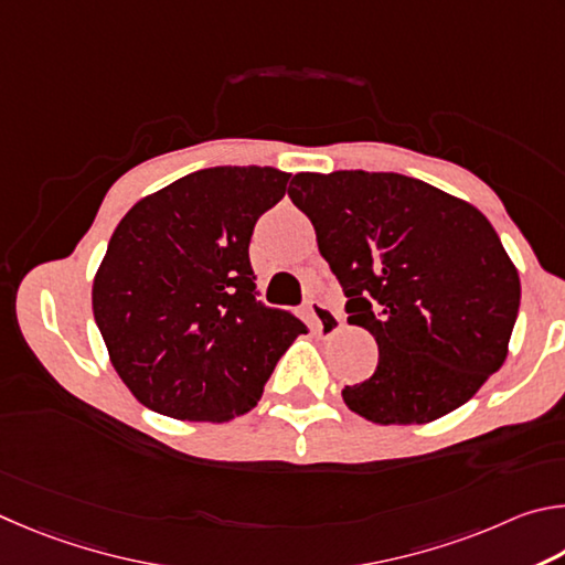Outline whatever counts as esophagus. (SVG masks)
<instances>
[{
	"label": "esophagus",
	"instance_id": "obj_1",
	"mask_svg": "<svg viewBox=\"0 0 565 565\" xmlns=\"http://www.w3.org/2000/svg\"><path fill=\"white\" fill-rule=\"evenodd\" d=\"M308 312H310V320H312V328L318 334H334L342 328V315L330 308V305H322L318 300L308 302Z\"/></svg>",
	"mask_w": 565,
	"mask_h": 565
}]
</instances>
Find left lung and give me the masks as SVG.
Segmentation results:
<instances>
[{"mask_svg": "<svg viewBox=\"0 0 565 565\" xmlns=\"http://www.w3.org/2000/svg\"><path fill=\"white\" fill-rule=\"evenodd\" d=\"M290 198L380 348L342 390L372 424H427L469 402L509 354L519 270L479 207L399 173H298Z\"/></svg>", "mask_w": 565, "mask_h": 565, "instance_id": "1", "label": "left lung"}]
</instances>
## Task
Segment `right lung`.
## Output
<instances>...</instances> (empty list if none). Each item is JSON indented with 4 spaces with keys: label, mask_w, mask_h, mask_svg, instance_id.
Wrapping results in <instances>:
<instances>
[{
    "label": "right lung",
    "mask_w": 565,
    "mask_h": 565,
    "mask_svg": "<svg viewBox=\"0 0 565 565\" xmlns=\"http://www.w3.org/2000/svg\"><path fill=\"white\" fill-rule=\"evenodd\" d=\"M290 173L221 166L138 201L108 241L92 305L118 377L173 419L250 412L277 360L308 328L255 300L247 245Z\"/></svg>",
    "instance_id": "obj_1"
}]
</instances>
